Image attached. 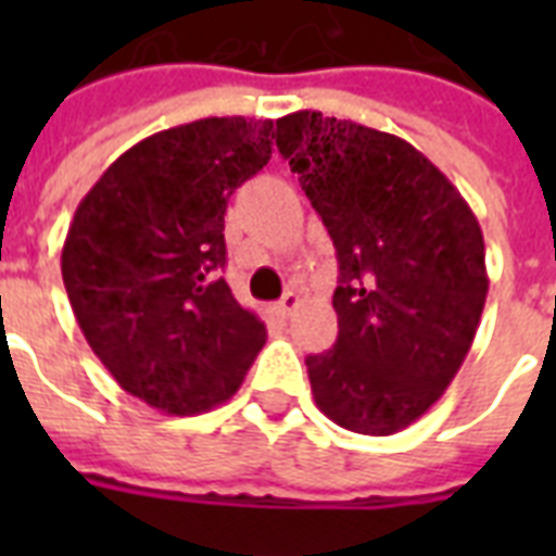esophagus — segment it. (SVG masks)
I'll return each mask as SVG.
<instances>
[{
    "mask_svg": "<svg viewBox=\"0 0 556 556\" xmlns=\"http://www.w3.org/2000/svg\"><path fill=\"white\" fill-rule=\"evenodd\" d=\"M296 305H300V294H296V291H288V294L277 303V312L282 314V317H288V314L294 312Z\"/></svg>",
    "mask_w": 556,
    "mask_h": 556,
    "instance_id": "obj_1",
    "label": "esophagus"
}]
</instances>
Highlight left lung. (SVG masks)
Instances as JSON below:
<instances>
[{
	"label": "left lung",
	"mask_w": 556,
	"mask_h": 556,
	"mask_svg": "<svg viewBox=\"0 0 556 556\" xmlns=\"http://www.w3.org/2000/svg\"><path fill=\"white\" fill-rule=\"evenodd\" d=\"M338 251V343L308 355L314 404L361 435H392L430 409L473 346L484 296L482 227L413 143L323 112L277 121Z\"/></svg>",
	"instance_id": "8db88e82"
}]
</instances>
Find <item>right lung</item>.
<instances>
[{
	"mask_svg": "<svg viewBox=\"0 0 556 556\" xmlns=\"http://www.w3.org/2000/svg\"><path fill=\"white\" fill-rule=\"evenodd\" d=\"M274 121L201 117L143 138L74 210L63 282L109 375L159 413L199 415L233 395L265 346L225 268V210L270 159Z\"/></svg>",
	"mask_w": 556,
	"mask_h": 556,
	"instance_id": "add662e5",
	"label": "right lung"
}]
</instances>
